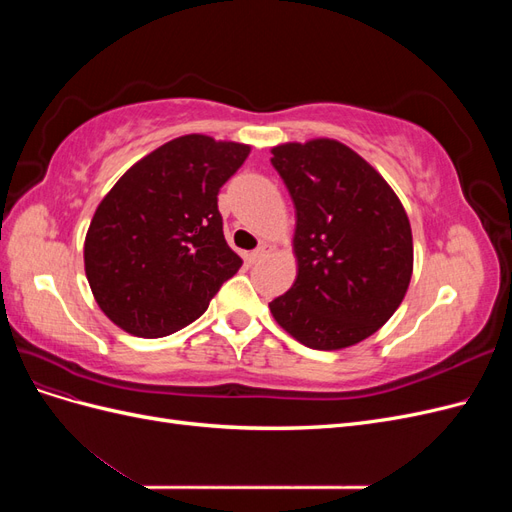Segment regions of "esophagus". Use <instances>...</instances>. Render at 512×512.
I'll list each match as a JSON object with an SVG mask.
<instances>
[{
  "label": "esophagus",
  "mask_w": 512,
  "mask_h": 512,
  "mask_svg": "<svg viewBox=\"0 0 512 512\" xmlns=\"http://www.w3.org/2000/svg\"><path fill=\"white\" fill-rule=\"evenodd\" d=\"M269 252H271V245H269V243H260V245L256 247V250H254L250 256H247V260H250L252 265H254V262L262 260V258H265Z\"/></svg>",
  "instance_id": "obj_1"
}]
</instances>
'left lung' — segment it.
Segmentation results:
<instances>
[{"instance_id":"1","label":"left lung","mask_w":512,"mask_h":512,"mask_svg":"<svg viewBox=\"0 0 512 512\" xmlns=\"http://www.w3.org/2000/svg\"><path fill=\"white\" fill-rule=\"evenodd\" d=\"M271 153L297 213L299 265L271 314L307 348L359 344L404 301L414 254L408 215L389 183L342 143L318 138Z\"/></svg>"}]
</instances>
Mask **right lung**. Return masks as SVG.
Listing matches in <instances>:
<instances>
[{"mask_svg":"<svg viewBox=\"0 0 512 512\" xmlns=\"http://www.w3.org/2000/svg\"><path fill=\"white\" fill-rule=\"evenodd\" d=\"M250 147L175 138L123 175L96 209L85 273L102 312L138 337H164L205 314L241 267L224 239L222 185Z\"/></svg>","mask_w":512,"mask_h":512,"instance_id":"add662e5","label":"right lung"}]
</instances>
